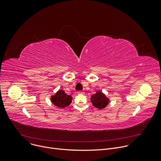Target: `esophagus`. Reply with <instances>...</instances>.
Returning <instances> with one entry per match:
<instances>
[{
  "label": "esophagus",
  "mask_w": 161,
  "mask_h": 161,
  "mask_svg": "<svg viewBox=\"0 0 161 161\" xmlns=\"http://www.w3.org/2000/svg\"><path fill=\"white\" fill-rule=\"evenodd\" d=\"M77 94L83 95V94H85V92H82V91H78V92H77Z\"/></svg>",
  "instance_id": "34e87169"
}]
</instances>
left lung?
I'll return each instance as SVG.
<instances>
[{
  "instance_id": "left-lung-1",
  "label": "left lung",
  "mask_w": 161,
  "mask_h": 161,
  "mask_svg": "<svg viewBox=\"0 0 161 161\" xmlns=\"http://www.w3.org/2000/svg\"><path fill=\"white\" fill-rule=\"evenodd\" d=\"M90 101L92 105L98 109L105 108L110 103V99L102 91L98 90L95 94L91 96Z\"/></svg>"
}]
</instances>
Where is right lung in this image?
<instances>
[{"instance_id": "1", "label": "right lung", "mask_w": 161, "mask_h": 161, "mask_svg": "<svg viewBox=\"0 0 161 161\" xmlns=\"http://www.w3.org/2000/svg\"><path fill=\"white\" fill-rule=\"evenodd\" d=\"M73 97L65 94L63 90H58L57 92L50 97L52 103L57 107L64 108L70 105L72 102Z\"/></svg>"}]
</instances>
